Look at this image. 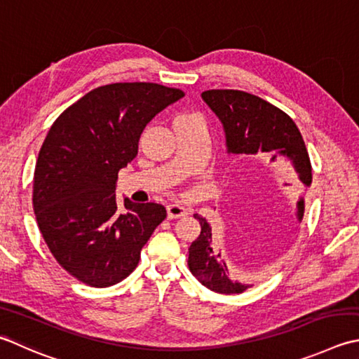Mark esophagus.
I'll return each instance as SVG.
<instances>
[{
	"label": "esophagus",
	"instance_id": "34e87169",
	"mask_svg": "<svg viewBox=\"0 0 359 359\" xmlns=\"http://www.w3.org/2000/svg\"><path fill=\"white\" fill-rule=\"evenodd\" d=\"M166 212L170 219H175V217H182L188 215V210L185 207L177 205V203H170V205L166 207Z\"/></svg>",
	"mask_w": 359,
	"mask_h": 359
}]
</instances>
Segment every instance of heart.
I'll list each match as a JSON object with an SVG mask.
<instances>
[{
	"label": "heart",
	"instance_id": "b5f03b06",
	"mask_svg": "<svg viewBox=\"0 0 359 359\" xmlns=\"http://www.w3.org/2000/svg\"><path fill=\"white\" fill-rule=\"evenodd\" d=\"M188 115H191V114H180V115H177L175 118H184V116H188Z\"/></svg>",
	"mask_w": 359,
	"mask_h": 359
}]
</instances>
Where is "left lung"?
<instances>
[{"instance_id": "8db88e82", "label": "left lung", "mask_w": 359, "mask_h": 359, "mask_svg": "<svg viewBox=\"0 0 359 359\" xmlns=\"http://www.w3.org/2000/svg\"><path fill=\"white\" fill-rule=\"evenodd\" d=\"M202 100L221 119L227 151L238 156L268 154L273 161L283 156L291 161L300 180L311 185V163L304 138L290 115L276 105L241 90H207ZM305 212L304 199L297 202V219ZM201 224L199 236L189 245L188 268L208 290L219 294H241L250 285L231 280L219 252L213 250L212 227L205 217L194 215Z\"/></svg>"}]
</instances>
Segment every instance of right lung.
Instances as JSON below:
<instances>
[{"mask_svg":"<svg viewBox=\"0 0 359 359\" xmlns=\"http://www.w3.org/2000/svg\"><path fill=\"white\" fill-rule=\"evenodd\" d=\"M185 93L152 82L97 87L53 123L34 171L40 233L69 276L93 287L116 285L138 266L165 221L160 203H116L118 171L137 157L143 129Z\"/></svg>","mask_w":359,"mask_h":359,"instance_id":"1","label":"right lung"}]
</instances>
